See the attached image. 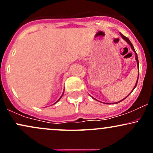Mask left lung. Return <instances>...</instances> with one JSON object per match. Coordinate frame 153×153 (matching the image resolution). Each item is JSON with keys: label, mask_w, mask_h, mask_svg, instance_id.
Segmentation results:
<instances>
[{"label": "left lung", "mask_w": 153, "mask_h": 153, "mask_svg": "<svg viewBox=\"0 0 153 153\" xmlns=\"http://www.w3.org/2000/svg\"><path fill=\"white\" fill-rule=\"evenodd\" d=\"M120 34H121V36H122V37L123 39H124V40H125V41H126V42H127L128 44H129V45H130V46H131V49H132V50H133V51H134V52H135V59H136L137 62V65H138V68H139V62H138V57H137V53H136V52H135V50H134V47H133L132 44H131V42H130V41H129V39H128L127 37H126V36H124V35H123L122 34H121V33H120ZM138 77H139V75H138ZM137 81H138V78H137V82H136V85H135V86H134V88H133V90H134V89L135 88V87H136L137 84ZM133 90H132V91H133ZM129 95H128V96H129ZM127 97H126V98H127ZM126 98H124V99H126ZM124 99H122V101H123V100H124ZM119 101V102H121V101ZM119 102H117V103H119Z\"/></svg>", "instance_id": "1"}]
</instances>
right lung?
I'll list each match as a JSON object with an SVG mask.
<instances>
[{
	"instance_id": "1",
	"label": "right lung",
	"mask_w": 153,
	"mask_h": 153,
	"mask_svg": "<svg viewBox=\"0 0 153 153\" xmlns=\"http://www.w3.org/2000/svg\"><path fill=\"white\" fill-rule=\"evenodd\" d=\"M61 97H62V96H61ZM61 97H60V98H59V99H61ZM59 100H58V101H59ZM57 102H56V103H57Z\"/></svg>"
}]
</instances>
